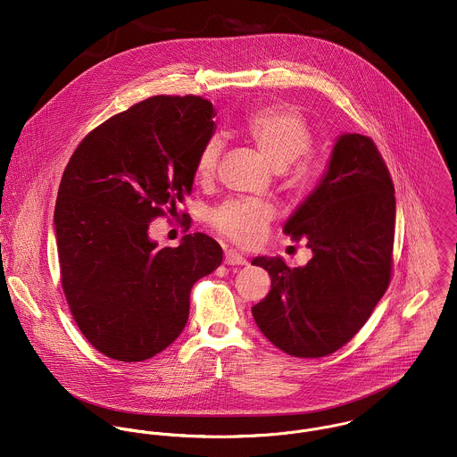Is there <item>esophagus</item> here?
I'll list each match as a JSON object with an SVG mask.
<instances>
[{"instance_id":"esophagus-1","label":"esophagus","mask_w":457,"mask_h":457,"mask_svg":"<svg viewBox=\"0 0 457 457\" xmlns=\"http://www.w3.org/2000/svg\"><path fill=\"white\" fill-rule=\"evenodd\" d=\"M225 263L227 265H246L248 261L236 250H227L225 252Z\"/></svg>"}]
</instances>
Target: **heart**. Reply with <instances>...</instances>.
Masks as SVG:
<instances>
[{
  "label": "heart",
  "instance_id": "b5f03b06",
  "mask_svg": "<svg viewBox=\"0 0 457 457\" xmlns=\"http://www.w3.org/2000/svg\"><path fill=\"white\" fill-rule=\"evenodd\" d=\"M243 133L255 144L274 170H283L312 149L313 135L306 120L290 105H269L248 116ZM221 154V140L211 137L198 151L195 174L205 181L212 178ZM306 163H297L294 179L306 181ZM270 221V209L259 202L228 200L211 212V223L239 246L253 248L262 241Z\"/></svg>",
  "mask_w": 457,
  "mask_h": 457
}]
</instances>
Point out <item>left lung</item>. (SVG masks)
<instances>
[{
    "label": "left lung",
    "instance_id": "obj_1",
    "mask_svg": "<svg viewBox=\"0 0 457 457\" xmlns=\"http://www.w3.org/2000/svg\"><path fill=\"white\" fill-rule=\"evenodd\" d=\"M394 223V185L375 142L339 135L320 183L283 227L306 239L312 261L294 269L281 257L252 261L270 276V292L252 308L262 334L303 359L348 343L389 287Z\"/></svg>",
    "mask_w": 457,
    "mask_h": 457
}]
</instances>
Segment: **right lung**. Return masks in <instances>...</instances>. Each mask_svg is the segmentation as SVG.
Returning <instances> with one entry per match:
<instances>
[{"label":"right lung","mask_w":457,"mask_h":457,"mask_svg":"<svg viewBox=\"0 0 457 457\" xmlns=\"http://www.w3.org/2000/svg\"><path fill=\"white\" fill-rule=\"evenodd\" d=\"M212 118L200 96H151L87 133L66 165L54 209L62 285L75 324L111 359L165 350L188 322L192 287L223 261L205 234L162 250L147 234L192 194Z\"/></svg>","instance_id":"1"}]
</instances>
